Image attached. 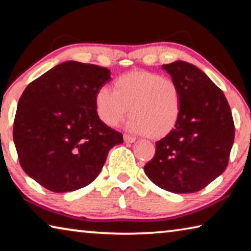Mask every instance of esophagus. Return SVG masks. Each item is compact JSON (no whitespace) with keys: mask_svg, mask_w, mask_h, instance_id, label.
I'll use <instances>...</instances> for the list:
<instances>
[{"mask_svg":"<svg viewBox=\"0 0 251 251\" xmlns=\"http://www.w3.org/2000/svg\"><path fill=\"white\" fill-rule=\"evenodd\" d=\"M123 137H124V141L126 143H134L136 141L135 137H133V136L127 135V134H124V136H123Z\"/></svg>","mask_w":251,"mask_h":251,"instance_id":"obj_1","label":"esophagus"}]
</instances>
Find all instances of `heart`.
Masks as SVG:
<instances>
[{"label":"heart","instance_id":"b5f03b06","mask_svg":"<svg viewBox=\"0 0 251 251\" xmlns=\"http://www.w3.org/2000/svg\"><path fill=\"white\" fill-rule=\"evenodd\" d=\"M127 128L159 139L175 129L181 114V91L175 79L148 71H133L101 86L95 94L100 120L116 126L128 112Z\"/></svg>","mask_w":251,"mask_h":251}]
</instances>
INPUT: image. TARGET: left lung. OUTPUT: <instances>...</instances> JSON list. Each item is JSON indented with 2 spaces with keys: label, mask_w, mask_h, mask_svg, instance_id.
<instances>
[{
  "label": "left lung",
  "mask_w": 251,
  "mask_h": 251,
  "mask_svg": "<svg viewBox=\"0 0 251 251\" xmlns=\"http://www.w3.org/2000/svg\"><path fill=\"white\" fill-rule=\"evenodd\" d=\"M181 91L179 122L156 143L144 166L148 178L176 194L198 192L225 172L235 139L230 106L223 91L190 63L163 65Z\"/></svg>",
  "instance_id": "obj_1"
}]
</instances>
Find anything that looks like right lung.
Returning a JSON list of instances; mask_svg holds the SVG:
<instances>
[{
	"instance_id": "1",
	"label": "right lung",
	"mask_w": 251,
	"mask_h": 251,
	"mask_svg": "<svg viewBox=\"0 0 251 251\" xmlns=\"http://www.w3.org/2000/svg\"><path fill=\"white\" fill-rule=\"evenodd\" d=\"M110 80L106 67L64 62L34 79L16 109L13 139L21 167L54 193L87 186L123 135L100 120L95 94Z\"/></svg>"
}]
</instances>
